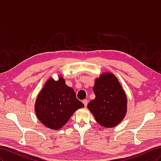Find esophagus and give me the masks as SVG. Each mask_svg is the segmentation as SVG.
I'll return each mask as SVG.
<instances>
[{
  "mask_svg": "<svg viewBox=\"0 0 161 161\" xmlns=\"http://www.w3.org/2000/svg\"><path fill=\"white\" fill-rule=\"evenodd\" d=\"M82 103H84V105H85V107H86V106H87V104H88V100H87V99H84L83 101H82Z\"/></svg>",
  "mask_w": 161,
  "mask_h": 161,
  "instance_id": "34e87169",
  "label": "esophagus"
}]
</instances>
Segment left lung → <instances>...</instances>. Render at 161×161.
Instances as JSON below:
<instances>
[{"mask_svg": "<svg viewBox=\"0 0 161 161\" xmlns=\"http://www.w3.org/2000/svg\"><path fill=\"white\" fill-rule=\"evenodd\" d=\"M95 99L87 105L96 121L105 128L116 126L123 119L127 108V99L117 78L104 73L96 79L93 86Z\"/></svg>", "mask_w": 161, "mask_h": 161, "instance_id": "8db88e82", "label": "left lung"}]
</instances>
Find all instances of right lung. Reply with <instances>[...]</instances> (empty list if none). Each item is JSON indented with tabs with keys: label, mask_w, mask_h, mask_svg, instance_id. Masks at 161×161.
Returning a JSON list of instances; mask_svg holds the SVG:
<instances>
[{
	"label": "right lung",
	"mask_w": 161,
	"mask_h": 161,
	"mask_svg": "<svg viewBox=\"0 0 161 161\" xmlns=\"http://www.w3.org/2000/svg\"><path fill=\"white\" fill-rule=\"evenodd\" d=\"M84 104L76 98V92L65 84L50 79L39 94L35 106L37 118L46 127L58 130L64 125L78 109Z\"/></svg>",
	"instance_id": "1"
}]
</instances>
